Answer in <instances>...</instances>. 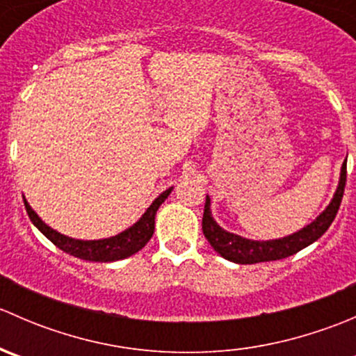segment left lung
<instances>
[{"instance_id": "1", "label": "left lung", "mask_w": 356, "mask_h": 356, "mask_svg": "<svg viewBox=\"0 0 356 356\" xmlns=\"http://www.w3.org/2000/svg\"><path fill=\"white\" fill-rule=\"evenodd\" d=\"M344 184H346V161H344L343 168H341V179L336 195H334L331 204L325 208L324 213L318 215L317 220H314L310 225L301 229V231L294 232L288 238L275 239V241H251V239H245L241 236L224 231L211 218L210 200L207 196L203 222H201L203 234L211 248L217 253H220V257H224L225 260L234 261V264H258V261H272L288 258L308 245H312L314 241H317L331 227L332 220L336 218L337 210L341 207V200H343L344 195Z\"/></svg>"}]
</instances>
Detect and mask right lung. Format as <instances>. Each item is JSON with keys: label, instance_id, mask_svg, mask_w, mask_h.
<instances>
[{"label": "right lung", "instance_id": "right-lung-1", "mask_svg": "<svg viewBox=\"0 0 356 356\" xmlns=\"http://www.w3.org/2000/svg\"><path fill=\"white\" fill-rule=\"evenodd\" d=\"M172 188L167 191L161 193L158 198L153 201L152 207L146 210V213L139 218V222H136L131 229L120 232L118 236L108 239H99V241H81V239H72L67 236L60 234V232L53 231L51 227L44 224L41 218L38 217L34 210L29 207L27 201L24 200L25 210H27L29 218L32 220V224L49 239L55 246H58L60 250L65 251V253L72 254V257H77L81 260H89V261H115L122 260V258H127L131 254L138 253L141 248H145L146 243L152 239L153 231H155V215L158 207L163 203L165 198L170 195Z\"/></svg>", "mask_w": 356, "mask_h": 356}]
</instances>
